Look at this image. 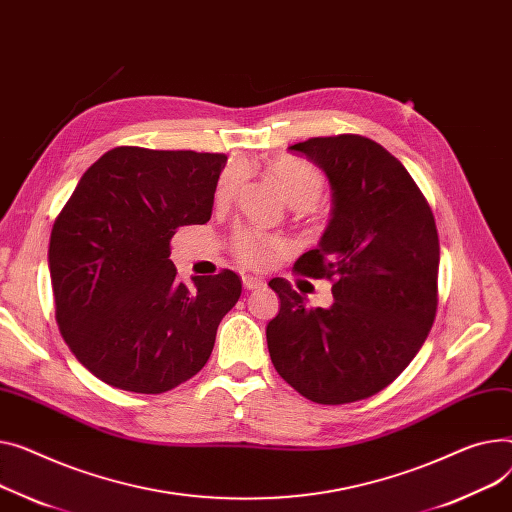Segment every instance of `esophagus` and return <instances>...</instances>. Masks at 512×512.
Masks as SVG:
<instances>
[{
	"label": "esophagus",
	"instance_id": "1",
	"mask_svg": "<svg viewBox=\"0 0 512 512\" xmlns=\"http://www.w3.org/2000/svg\"><path fill=\"white\" fill-rule=\"evenodd\" d=\"M243 286H245V290H257V288H263L265 282L261 278H257V276H245L243 278Z\"/></svg>",
	"mask_w": 512,
	"mask_h": 512
}]
</instances>
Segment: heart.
<instances>
[{
    "label": "heart",
    "mask_w": 512,
    "mask_h": 512,
    "mask_svg": "<svg viewBox=\"0 0 512 512\" xmlns=\"http://www.w3.org/2000/svg\"><path fill=\"white\" fill-rule=\"evenodd\" d=\"M269 175L280 187L284 199L292 208H313L325 189V177L313 164L292 156H280L269 164ZM245 177L241 164H228L216 185V203H228ZM236 257L251 267H265L280 251V241L249 228H238L232 236Z\"/></svg>",
    "instance_id": "1"
}]
</instances>
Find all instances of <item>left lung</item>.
Returning <instances> with one entry per match:
<instances>
[{
    "mask_svg": "<svg viewBox=\"0 0 512 512\" xmlns=\"http://www.w3.org/2000/svg\"><path fill=\"white\" fill-rule=\"evenodd\" d=\"M290 150L317 164L331 185L329 224L294 269L333 280V302L311 309L286 280H271L280 313L265 329L269 356L315 403L366 399L399 377L434 323V216L405 166L362 135L311 138Z\"/></svg>",
    "mask_w": 512,
    "mask_h": 512,
    "instance_id": "left-lung-1",
    "label": "left lung"
}]
</instances>
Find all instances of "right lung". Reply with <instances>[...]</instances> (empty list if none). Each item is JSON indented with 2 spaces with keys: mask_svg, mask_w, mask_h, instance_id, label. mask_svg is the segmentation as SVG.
<instances>
[{
  "mask_svg": "<svg viewBox=\"0 0 512 512\" xmlns=\"http://www.w3.org/2000/svg\"><path fill=\"white\" fill-rule=\"evenodd\" d=\"M224 154L121 146L82 175L57 216L49 271L59 331L111 387L156 395L206 366L243 284L234 271L177 280L170 238L212 216Z\"/></svg>",
  "mask_w": 512,
  "mask_h": 512,
  "instance_id": "1",
  "label": "right lung"
}]
</instances>
